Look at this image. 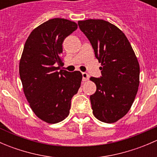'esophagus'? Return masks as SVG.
<instances>
[{"instance_id": "esophagus-1", "label": "esophagus", "mask_w": 157, "mask_h": 157, "mask_svg": "<svg viewBox=\"0 0 157 157\" xmlns=\"http://www.w3.org/2000/svg\"><path fill=\"white\" fill-rule=\"evenodd\" d=\"M82 75H83V81H86L89 79V74L86 72L82 73Z\"/></svg>"}]
</instances>
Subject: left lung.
<instances>
[{"instance_id":"8db88e82","label":"left lung","mask_w":157,"mask_h":157,"mask_svg":"<svg viewBox=\"0 0 157 157\" xmlns=\"http://www.w3.org/2000/svg\"><path fill=\"white\" fill-rule=\"evenodd\" d=\"M102 67L100 78L91 77L96 91L90 96L94 116L105 123L116 122L131 109L140 83V65L121 29L103 20L78 21Z\"/></svg>"}]
</instances>
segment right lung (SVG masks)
Segmentation results:
<instances>
[{
    "label": "right lung",
    "instance_id": "obj_1",
    "mask_svg": "<svg viewBox=\"0 0 157 157\" xmlns=\"http://www.w3.org/2000/svg\"><path fill=\"white\" fill-rule=\"evenodd\" d=\"M77 29V23L66 19L45 22L31 32L20 60V77L30 108L48 124L68 116L71 100L81 83L80 71H59L64 66L63 42Z\"/></svg>",
    "mask_w": 157,
    "mask_h": 157
}]
</instances>
